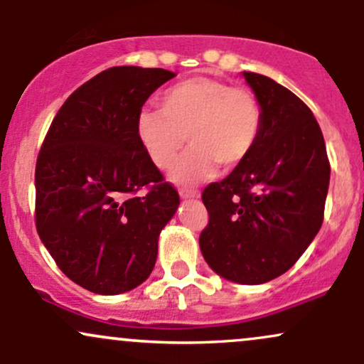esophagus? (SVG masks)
<instances>
[{"label":"esophagus","mask_w":364,"mask_h":364,"mask_svg":"<svg viewBox=\"0 0 364 364\" xmlns=\"http://www.w3.org/2000/svg\"><path fill=\"white\" fill-rule=\"evenodd\" d=\"M179 196H181V198H198L200 191L198 190H188V188H183V190H179Z\"/></svg>","instance_id":"34e87169"}]
</instances>
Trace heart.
Returning a JSON list of instances; mask_svg holds the SVG:
<instances>
[{"instance_id": "obj_1", "label": "heart", "mask_w": 364, "mask_h": 364, "mask_svg": "<svg viewBox=\"0 0 364 364\" xmlns=\"http://www.w3.org/2000/svg\"><path fill=\"white\" fill-rule=\"evenodd\" d=\"M263 111L250 89L208 77L188 78L161 95V109L136 116V136L150 161L168 169L188 140L191 147L171 169V179L191 185L232 169L250 157L260 139Z\"/></svg>"}]
</instances>
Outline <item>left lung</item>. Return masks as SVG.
<instances>
[{"label":"left lung","mask_w":364,"mask_h":364,"mask_svg":"<svg viewBox=\"0 0 364 364\" xmlns=\"http://www.w3.org/2000/svg\"><path fill=\"white\" fill-rule=\"evenodd\" d=\"M243 77L263 111L260 139L228 178L203 190L208 224L200 250L220 277L263 284L287 272L320 231L330 162L298 95L265 75Z\"/></svg>","instance_id":"8db88e82"}]
</instances>
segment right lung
Wrapping results in <instances>:
<instances>
[{"label": "right lung", "instance_id": "1", "mask_svg": "<svg viewBox=\"0 0 364 364\" xmlns=\"http://www.w3.org/2000/svg\"><path fill=\"white\" fill-rule=\"evenodd\" d=\"M162 68L112 66L54 116L36 164V228L61 272L95 294L135 289L152 272L157 240L179 195L136 136V116Z\"/></svg>", "mask_w": 364, "mask_h": 364}]
</instances>
